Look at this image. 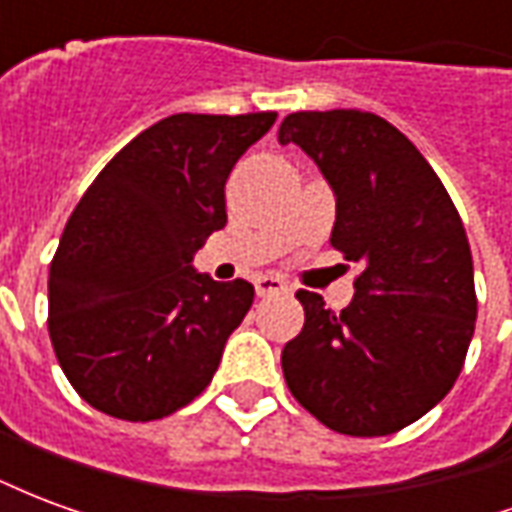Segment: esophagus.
Segmentation results:
<instances>
[{
    "mask_svg": "<svg viewBox=\"0 0 512 512\" xmlns=\"http://www.w3.org/2000/svg\"><path fill=\"white\" fill-rule=\"evenodd\" d=\"M255 290L260 299H266V296H277V293H285L288 285L282 282L279 277H257L255 279Z\"/></svg>",
    "mask_w": 512,
    "mask_h": 512,
    "instance_id": "obj_1",
    "label": "esophagus"
}]
</instances>
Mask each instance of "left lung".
I'll list each match as a JSON object with an SVG mask.
<instances>
[{
  "instance_id": "1",
  "label": "left lung",
  "mask_w": 512,
  "mask_h": 512,
  "mask_svg": "<svg viewBox=\"0 0 512 512\" xmlns=\"http://www.w3.org/2000/svg\"><path fill=\"white\" fill-rule=\"evenodd\" d=\"M290 142L334 191L332 246L362 271L340 312L296 293L304 329L285 345L282 373L326 428L389 436L461 373L477 318L466 230L439 175L384 117L293 112L279 126V145Z\"/></svg>"
}]
</instances>
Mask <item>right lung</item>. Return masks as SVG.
Wrapping results in <instances>:
<instances>
[{"mask_svg": "<svg viewBox=\"0 0 512 512\" xmlns=\"http://www.w3.org/2000/svg\"><path fill=\"white\" fill-rule=\"evenodd\" d=\"M274 120L164 117L84 191L51 260L49 334L62 373L93 408L150 422L211 384L255 288L216 282L191 260L227 224L235 161Z\"/></svg>", "mask_w": 512, "mask_h": 512, "instance_id": "obj_1", "label": "right lung"}]
</instances>
